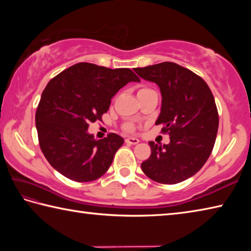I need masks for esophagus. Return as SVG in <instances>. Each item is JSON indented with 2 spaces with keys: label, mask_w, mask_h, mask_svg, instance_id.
<instances>
[{
  "label": "esophagus",
  "mask_w": 251,
  "mask_h": 251,
  "mask_svg": "<svg viewBox=\"0 0 251 251\" xmlns=\"http://www.w3.org/2000/svg\"><path fill=\"white\" fill-rule=\"evenodd\" d=\"M126 144H128V145H137V144L139 143V139L135 138V137H128L125 139Z\"/></svg>",
  "instance_id": "esophagus-1"
}]
</instances>
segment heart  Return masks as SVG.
<instances>
[{
    "label": "heart",
    "instance_id": "heart-1",
    "mask_svg": "<svg viewBox=\"0 0 251 251\" xmlns=\"http://www.w3.org/2000/svg\"><path fill=\"white\" fill-rule=\"evenodd\" d=\"M146 90H147V88H142V90H139V92H141V91H146ZM126 128L128 129V130H131V129H133V126H131V125H127Z\"/></svg>",
    "mask_w": 251,
    "mask_h": 251
}]
</instances>
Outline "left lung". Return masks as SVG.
<instances>
[{"mask_svg":"<svg viewBox=\"0 0 251 251\" xmlns=\"http://www.w3.org/2000/svg\"><path fill=\"white\" fill-rule=\"evenodd\" d=\"M141 78L158 85L161 100L156 124L171 142H150L151 154L142 169L151 180L178 184L199 172L209 158L218 131L215 99L205 80L172 62L134 70Z\"/></svg>","mask_w":251,"mask_h":251,"instance_id":"obj_1","label":"left lung"}]
</instances>
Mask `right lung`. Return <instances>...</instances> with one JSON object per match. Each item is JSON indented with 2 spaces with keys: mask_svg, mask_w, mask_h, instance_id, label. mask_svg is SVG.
Here are the masks:
<instances>
[{
  "mask_svg": "<svg viewBox=\"0 0 251 251\" xmlns=\"http://www.w3.org/2000/svg\"><path fill=\"white\" fill-rule=\"evenodd\" d=\"M129 82H141L129 69H107L77 63L46 85L35 114L40 147L63 176L78 182L95 180L107 172L124 139L110 133L103 139L87 131L101 121L113 96Z\"/></svg>",
  "mask_w": 251,
  "mask_h": 251,
  "instance_id": "1",
  "label": "right lung"
}]
</instances>
